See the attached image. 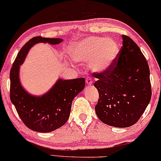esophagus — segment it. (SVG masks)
<instances>
[{"label": "esophagus", "instance_id": "esophagus-1", "mask_svg": "<svg viewBox=\"0 0 161 161\" xmlns=\"http://www.w3.org/2000/svg\"><path fill=\"white\" fill-rule=\"evenodd\" d=\"M86 82L87 84H92V80L91 77H86Z\"/></svg>", "mask_w": 161, "mask_h": 161}]
</instances>
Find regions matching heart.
Segmentation results:
<instances>
[{"label": "heart", "instance_id": "b5f03b06", "mask_svg": "<svg viewBox=\"0 0 161 161\" xmlns=\"http://www.w3.org/2000/svg\"><path fill=\"white\" fill-rule=\"evenodd\" d=\"M118 52L116 41L99 36L86 37L73 43L69 48L72 59L78 62L92 61L93 69L97 71L107 69L113 64Z\"/></svg>", "mask_w": 161, "mask_h": 161}]
</instances>
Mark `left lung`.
I'll return each mask as SVG.
<instances>
[{"mask_svg": "<svg viewBox=\"0 0 161 161\" xmlns=\"http://www.w3.org/2000/svg\"><path fill=\"white\" fill-rule=\"evenodd\" d=\"M123 45L107 69L94 72L99 93L95 112L104 124L125 128L138 121L152 97L149 67L138 46L123 35Z\"/></svg>", "mask_w": 161, "mask_h": 161, "instance_id": "8db88e82", "label": "left lung"}]
</instances>
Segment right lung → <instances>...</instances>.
I'll return each instance as SVG.
<instances>
[{
    "instance_id": "add662e5",
    "label": "right lung",
    "mask_w": 161,
    "mask_h": 161,
    "mask_svg": "<svg viewBox=\"0 0 161 161\" xmlns=\"http://www.w3.org/2000/svg\"><path fill=\"white\" fill-rule=\"evenodd\" d=\"M61 41L60 38L33 37L20 50L10 70V100L23 123L29 129L38 132H50L66 124L73 99L84 88L85 79H60L44 95L34 97L29 95L20 85L18 76L20 65L35 43L58 44Z\"/></svg>"
}]
</instances>
